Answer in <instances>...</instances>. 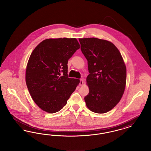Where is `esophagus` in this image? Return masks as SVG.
I'll list each match as a JSON object with an SVG mask.
<instances>
[{"instance_id": "obj_1", "label": "esophagus", "mask_w": 151, "mask_h": 151, "mask_svg": "<svg viewBox=\"0 0 151 151\" xmlns=\"http://www.w3.org/2000/svg\"><path fill=\"white\" fill-rule=\"evenodd\" d=\"M84 84V80L83 79H81L80 80V82H79V85L80 86H83Z\"/></svg>"}]
</instances>
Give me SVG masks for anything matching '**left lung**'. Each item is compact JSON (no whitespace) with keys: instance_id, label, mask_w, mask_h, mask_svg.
<instances>
[{"instance_id":"1","label":"left lung","mask_w":151,"mask_h":151,"mask_svg":"<svg viewBox=\"0 0 151 151\" xmlns=\"http://www.w3.org/2000/svg\"><path fill=\"white\" fill-rule=\"evenodd\" d=\"M81 50L88 60L89 92L84 97L92 111L102 114L114 108L124 93L126 67L113 43L97 38H79Z\"/></svg>"}]
</instances>
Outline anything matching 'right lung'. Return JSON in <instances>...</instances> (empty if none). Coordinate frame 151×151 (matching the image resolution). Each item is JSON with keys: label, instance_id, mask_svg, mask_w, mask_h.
<instances>
[{"label": "right lung", "instance_id": "add662e5", "mask_svg": "<svg viewBox=\"0 0 151 151\" xmlns=\"http://www.w3.org/2000/svg\"><path fill=\"white\" fill-rule=\"evenodd\" d=\"M80 48L76 38H49L38 44L27 64L25 80L32 99L49 113L65 106L79 84L68 77V60Z\"/></svg>", "mask_w": 151, "mask_h": 151}]
</instances>
